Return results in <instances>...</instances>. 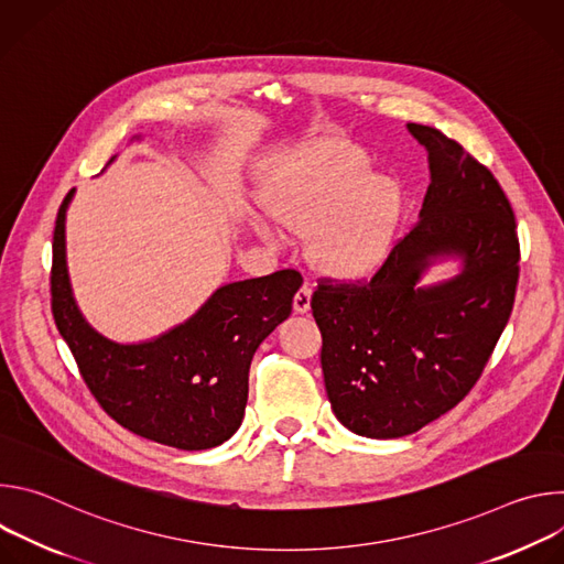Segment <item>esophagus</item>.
<instances>
[{
  "instance_id": "1",
  "label": "esophagus",
  "mask_w": 564,
  "mask_h": 564,
  "mask_svg": "<svg viewBox=\"0 0 564 564\" xmlns=\"http://www.w3.org/2000/svg\"><path fill=\"white\" fill-rule=\"evenodd\" d=\"M310 299H312V283H303L301 290L294 294V312L305 314L310 310Z\"/></svg>"
}]
</instances>
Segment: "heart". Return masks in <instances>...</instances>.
<instances>
[{
	"label": "heart",
	"mask_w": 564,
	"mask_h": 564,
	"mask_svg": "<svg viewBox=\"0 0 564 564\" xmlns=\"http://www.w3.org/2000/svg\"><path fill=\"white\" fill-rule=\"evenodd\" d=\"M368 158L352 147H316L272 192V212L290 229L312 234V252L326 272L344 279L372 272L390 250L401 192L386 176H368ZM270 246L288 243L285 229L254 220Z\"/></svg>",
	"instance_id": "b5f03b06"
}]
</instances>
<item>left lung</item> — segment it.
<instances>
[{
  "label": "left lung",
  "mask_w": 564,
  "mask_h": 564,
  "mask_svg": "<svg viewBox=\"0 0 564 564\" xmlns=\"http://www.w3.org/2000/svg\"><path fill=\"white\" fill-rule=\"evenodd\" d=\"M409 131L429 151L420 220L368 281L318 279L310 301L330 406L348 431L375 440L411 435L470 392L520 276L516 216L496 176L440 129L409 122ZM446 256L463 272L420 289Z\"/></svg>",
  "instance_id": "left-lung-1"
}]
</instances>
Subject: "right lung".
<instances>
[{
  "label": "right lung",
  "mask_w": 564,
  "mask_h": 564,
  "mask_svg": "<svg viewBox=\"0 0 564 564\" xmlns=\"http://www.w3.org/2000/svg\"><path fill=\"white\" fill-rule=\"evenodd\" d=\"M53 231L51 310L98 404L127 431L181 451L227 442L243 422L250 364L261 341L292 312L296 270L227 283L185 324L151 341L116 344L94 330L70 292L64 218Z\"/></svg>",
  "instance_id": "obj_1"
}]
</instances>
